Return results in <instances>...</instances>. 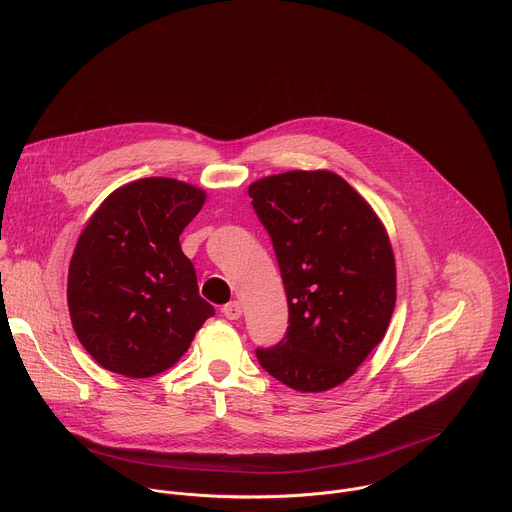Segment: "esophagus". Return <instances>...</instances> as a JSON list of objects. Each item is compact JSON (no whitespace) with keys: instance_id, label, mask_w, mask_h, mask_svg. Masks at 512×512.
<instances>
[{"instance_id":"1","label":"esophagus","mask_w":512,"mask_h":512,"mask_svg":"<svg viewBox=\"0 0 512 512\" xmlns=\"http://www.w3.org/2000/svg\"><path fill=\"white\" fill-rule=\"evenodd\" d=\"M223 314L229 318V320H239L243 316V308L239 302H229L225 308H223Z\"/></svg>"}]
</instances>
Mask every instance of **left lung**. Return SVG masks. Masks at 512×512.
Returning a JSON list of instances; mask_svg holds the SVG:
<instances>
[{
  "label": "left lung",
  "mask_w": 512,
  "mask_h": 512,
  "mask_svg": "<svg viewBox=\"0 0 512 512\" xmlns=\"http://www.w3.org/2000/svg\"><path fill=\"white\" fill-rule=\"evenodd\" d=\"M271 235L285 285L289 326L261 367L300 393L348 381L383 340L397 300L389 233L342 176L294 170L249 184Z\"/></svg>",
  "instance_id": "8db88e82"
}]
</instances>
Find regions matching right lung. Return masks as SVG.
<instances>
[{"label":"right lung","instance_id":"add662e5","mask_svg":"<svg viewBox=\"0 0 512 512\" xmlns=\"http://www.w3.org/2000/svg\"><path fill=\"white\" fill-rule=\"evenodd\" d=\"M204 200L194 184L141 178L113 190L89 218L70 259L66 302L72 328L103 369L160 375L214 316L180 247Z\"/></svg>","mask_w":512,"mask_h":512}]
</instances>
